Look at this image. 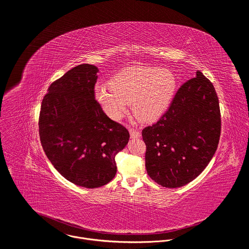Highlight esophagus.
<instances>
[{
  "label": "esophagus",
  "mask_w": 249,
  "mask_h": 249,
  "mask_svg": "<svg viewBox=\"0 0 249 249\" xmlns=\"http://www.w3.org/2000/svg\"><path fill=\"white\" fill-rule=\"evenodd\" d=\"M129 132H130V136L131 138H140L141 137V133L138 130H135L134 128H129Z\"/></svg>",
  "instance_id": "1"
}]
</instances>
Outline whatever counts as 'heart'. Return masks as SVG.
<instances>
[{
	"label": "heart",
	"instance_id": "b5f03b06",
	"mask_svg": "<svg viewBox=\"0 0 249 249\" xmlns=\"http://www.w3.org/2000/svg\"><path fill=\"white\" fill-rule=\"evenodd\" d=\"M176 89L174 75L168 70L128 68L110 81V86H96L94 97L105 114L120 119L133 102L135 116L143 122L156 121L165 110Z\"/></svg>",
	"mask_w": 249,
	"mask_h": 249
}]
</instances>
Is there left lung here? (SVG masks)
Instances as JSON below:
<instances>
[{
	"instance_id": "8db88e82",
	"label": "left lung",
	"mask_w": 249,
	"mask_h": 249,
	"mask_svg": "<svg viewBox=\"0 0 249 249\" xmlns=\"http://www.w3.org/2000/svg\"><path fill=\"white\" fill-rule=\"evenodd\" d=\"M221 135L219 98L213 84L197 71L177 90L168 110L142 131L146 168L151 178L167 188L181 187L205 169Z\"/></svg>"
}]
</instances>
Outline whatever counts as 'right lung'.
Instances as JSON below:
<instances>
[{
    "label": "right lung",
    "mask_w": 249,
    "mask_h": 249,
    "mask_svg": "<svg viewBox=\"0 0 249 249\" xmlns=\"http://www.w3.org/2000/svg\"><path fill=\"white\" fill-rule=\"evenodd\" d=\"M98 69L79 65L51 84L39 114L42 148L67 180L86 188L107 184L116 174L115 156L130 138L94 97Z\"/></svg>",
    "instance_id": "right-lung-1"
}]
</instances>
